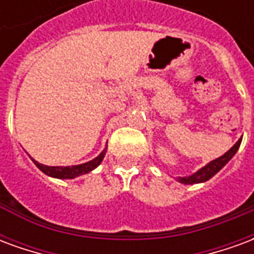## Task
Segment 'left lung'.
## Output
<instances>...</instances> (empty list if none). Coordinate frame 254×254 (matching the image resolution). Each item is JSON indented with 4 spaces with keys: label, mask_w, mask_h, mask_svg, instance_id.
<instances>
[{
    "label": "left lung",
    "mask_w": 254,
    "mask_h": 254,
    "mask_svg": "<svg viewBox=\"0 0 254 254\" xmlns=\"http://www.w3.org/2000/svg\"><path fill=\"white\" fill-rule=\"evenodd\" d=\"M241 141H242V138H240V140H238L226 154L222 155V156H219V158H216V159L212 160V162H209L208 165L201 167V169L197 170L196 173H193L191 176L177 177V181L181 182V184H185V185H193V184H201V182L208 181V180L212 178L218 171L222 170L224 166L229 163L230 159L237 154V151H238V148H240L241 145Z\"/></svg>",
    "instance_id": "obj_1"
}]
</instances>
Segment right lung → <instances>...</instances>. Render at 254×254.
Wrapping results in <instances>:
<instances>
[{
  "label": "right lung",
  "instance_id": "add662e5",
  "mask_svg": "<svg viewBox=\"0 0 254 254\" xmlns=\"http://www.w3.org/2000/svg\"><path fill=\"white\" fill-rule=\"evenodd\" d=\"M106 151H107V148L103 149V151L92 160L76 166H46L42 165L39 162H36V160L32 159V158H31V159L35 163L36 167H38L42 173H45L46 176L53 177V178H58V180H72V178H76V177L87 174L89 171H92L94 169H96V167L102 163L103 158H105Z\"/></svg>",
  "mask_w": 254,
  "mask_h": 254
}]
</instances>
